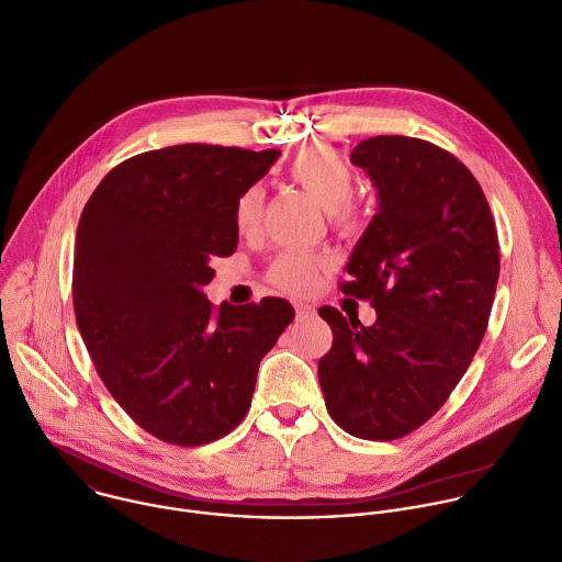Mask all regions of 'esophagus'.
I'll list each match as a JSON object with an SVG mask.
<instances>
[{
    "instance_id": "1",
    "label": "esophagus",
    "mask_w": 562,
    "mask_h": 562,
    "mask_svg": "<svg viewBox=\"0 0 562 562\" xmlns=\"http://www.w3.org/2000/svg\"><path fill=\"white\" fill-rule=\"evenodd\" d=\"M316 316V310L307 303H296V318L299 321H314Z\"/></svg>"
}]
</instances>
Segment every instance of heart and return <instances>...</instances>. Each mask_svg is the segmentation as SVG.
I'll return each instance as SVG.
<instances>
[{
  "label": "heart",
  "mask_w": 562,
  "mask_h": 562,
  "mask_svg": "<svg viewBox=\"0 0 562 562\" xmlns=\"http://www.w3.org/2000/svg\"><path fill=\"white\" fill-rule=\"evenodd\" d=\"M290 178L329 213L336 228L351 233L360 226V211L351 204L353 176L347 162L327 147L301 151L290 165ZM263 193L259 187L246 189L235 204V226L239 233H252L261 217ZM321 259L305 250H288L270 266V281L288 292H307L316 283Z\"/></svg>",
  "instance_id": "1"
}]
</instances>
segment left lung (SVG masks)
Returning a JSON list of instances; mask_svg holds the SVG:
<instances>
[{
    "label": "left lung",
    "instance_id": "8db88e82",
    "mask_svg": "<svg viewBox=\"0 0 562 562\" xmlns=\"http://www.w3.org/2000/svg\"><path fill=\"white\" fill-rule=\"evenodd\" d=\"M351 165L373 182L378 213L342 292L371 299L375 323L318 310L334 331L318 382L342 430L389 441L435 415L472 362L496 292L498 241L479 182L452 154L375 136L356 145Z\"/></svg>",
    "mask_w": 562,
    "mask_h": 562
}]
</instances>
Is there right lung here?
<instances>
[{
	"label": "right lung",
	"mask_w": 562,
	"mask_h": 562,
	"mask_svg": "<svg viewBox=\"0 0 562 562\" xmlns=\"http://www.w3.org/2000/svg\"><path fill=\"white\" fill-rule=\"evenodd\" d=\"M281 156L176 145L114 167L75 244L77 325L127 415L154 437L202 446L248 413L261 358L294 321L283 299L213 307L211 259L235 252V204Z\"/></svg>",
	"instance_id": "add662e5"
}]
</instances>
